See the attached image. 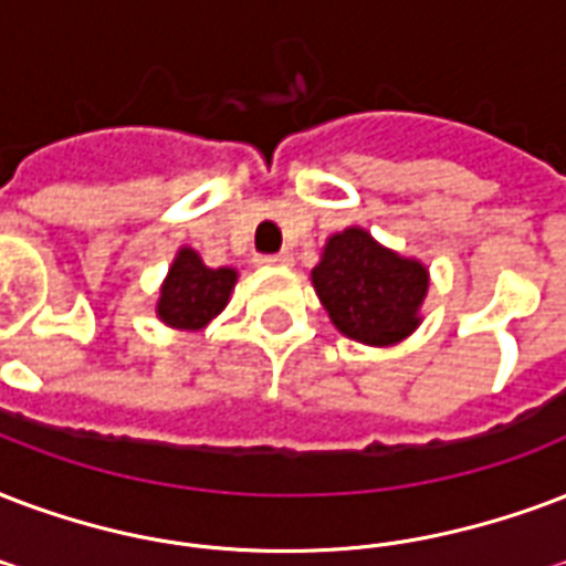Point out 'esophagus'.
I'll list each match as a JSON object with an SVG mask.
<instances>
[{"label":"esophagus","mask_w":566,"mask_h":566,"mask_svg":"<svg viewBox=\"0 0 566 566\" xmlns=\"http://www.w3.org/2000/svg\"><path fill=\"white\" fill-rule=\"evenodd\" d=\"M258 261L266 266H284V264H291L293 258H291V252H275V254H261Z\"/></svg>","instance_id":"1"}]
</instances>
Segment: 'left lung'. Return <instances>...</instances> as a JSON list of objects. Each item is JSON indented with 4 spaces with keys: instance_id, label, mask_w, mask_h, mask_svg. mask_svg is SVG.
<instances>
[{
    "instance_id": "left-lung-1",
    "label": "left lung",
    "mask_w": 566,
    "mask_h": 566,
    "mask_svg": "<svg viewBox=\"0 0 566 566\" xmlns=\"http://www.w3.org/2000/svg\"><path fill=\"white\" fill-rule=\"evenodd\" d=\"M312 282L332 323L347 338L388 347L418 326L427 270L382 249L368 231L347 228L329 237Z\"/></svg>"
}]
</instances>
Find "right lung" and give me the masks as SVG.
Listing matches in <instances>:
<instances>
[{"instance_id": "obj_1", "label": "right lung", "mask_w": 566, "mask_h": 566, "mask_svg": "<svg viewBox=\"0 0 566 566\" xmlns=\"http://www.w3.org/2000/svg\"><path fill=\"white\" fill-rule=\"evenodd\" d=\"M234 282V270H210L192 249H180L159 291V321L175 329H201L226 308Z\"/></svg>"}]
</instances>
